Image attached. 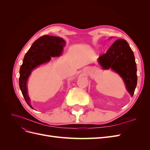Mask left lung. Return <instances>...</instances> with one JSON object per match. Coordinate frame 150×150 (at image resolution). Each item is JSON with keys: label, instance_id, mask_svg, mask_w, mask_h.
Segmentation results:
<instances>
[{"label": "left lung", "instance_id": "obj_1", "mask_svg": "<svg viewBox=\"0 0 150 150\" xmlns=\"http://www.w3.org/2000/svg\"><path fill=\"white\" fill-rule=\"evenodd\" d=\"M98 62L104 70L111 69L118 74L133 97L137 84V68L133 52L126 40H116L106 54L98 58Z\"/></svg>", "mask_w": 150, "mask_h": 150}]
</instances>
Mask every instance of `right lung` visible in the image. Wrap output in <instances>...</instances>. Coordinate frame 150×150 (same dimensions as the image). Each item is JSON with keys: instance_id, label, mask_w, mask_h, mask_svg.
Returning a JSON list of instances; mask_svg holds the SVG:
<instances>
[{"instance_id": "add662e5", "label": "right lung", "mask_w": 150, "mask_h": 150, "mask_svg": "<svg viewBox=\"0 0 150 150\" xmlns=\"http://www.w3.org/2000/svg\"><path fill=\"white\" fill-rule=\"evenodd\" d=\"M66 45L61 38L43 35L34 41L24 56L19 71V87L27 104L31 108L27 83L32 71L36 67L49 62L51 57L61 56Z\"/></svg>"}]
</instances>
